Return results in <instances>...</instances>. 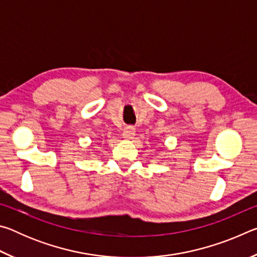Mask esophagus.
Listing matches in <instances>:
<instances>
[{
	"instance_id": "34e87169",
	"label": "esophagus",
	"mask_w": 257,
	"mask_h": 257,
	"mask_svg": "<svg viewBox=\"0 0 257 257\" xmlns=\"http://www.w3.org/2000/svg\"><path fill=\"white\" fill-rule=\"evenodd\" d=\"M123 137L127 138V139H132L135 136V128L133 127H127L124 128L123 130Z\"/></svg>"
}]
</instances>
